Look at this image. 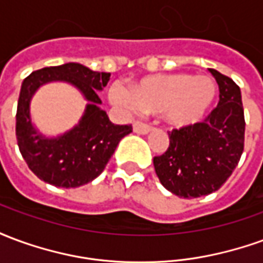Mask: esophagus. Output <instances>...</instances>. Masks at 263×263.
<instances>
[{
  "instance_id": "34e87169",
  "label": "esophagus",
  "mask_w": 263,
  "mask_h": 263,
  "mask_svg": "<svg viewBox=\"0 0 263 263\" xmlns=\"http://www.w3.org/2000/svg\"><path fill=\"white\" fill-rule=\"evenodd\" d=\"M152 126L148 125V124H142V122H135L134 124V132L137 134H141V135H146L149 132H152Z\"/></svg>"
}]
</instances>
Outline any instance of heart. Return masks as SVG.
Segmentation results:
<instances>
[{
	"label": "heart",
	"instance_id": "obj_1",
	"mask_svg": "<svg viewBox=\"0 0 263 263\" xmlns=\"http://www.w3.org/2000/svg\"><path fill=\"white\" fill-rule=\"evenodd\" d=\"M109 100L124 108L139 107L145 112H162L167 125L184 129L205 118L215 100V84L207 76L155 74L134 83L131 92L114 84Z\"/></svg>",
	"mask_w": 263,
	"mask_h": 263
}]
</instances>
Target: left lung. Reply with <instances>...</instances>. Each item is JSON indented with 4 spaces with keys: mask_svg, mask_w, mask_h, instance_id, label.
Wrapping results in <instances>:
<instances>
[{
    "mask_svg": "<svg viewBox=\"0 0 263 263\" xmlns=\"http://www.w3.org/2000/svg\"><path fill=\"white\" fill-rule=\"evenodd\" d=\"M220 88V103L204 122L169 132L171 145L155 156L162 186L183 198L213 193L227 182L243 151L245 120L241 90L234 81L210 69Z\"/></svg>",
    "mask_w": 263,
    "mask_h": 263,
    "instance_id": "left-lung-1",
    "label": "left lung"
}]
</instances>
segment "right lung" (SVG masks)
<instances>
[{
	"label": "right lung",
	"mask_w": 263,
	"mask_h": 263,
	"mask_svg": "<svg viewBox=\"0 0 263 263\" xmlns=\"http://www.w3.org/2000/svg\"><path fill=\"white\" fill-rule=\"evenodd\" d=\"M109 73L94 71L80 63L43 67L26 77L21 87L16 109V139L22 158L41 180L56 187H80L101 175L131 125H115L104 111L98 91L107 86ZM67 82L87 101L76 125L58 137H46L30 117L34 92L49 82Z\"/></svg>",
	"instance_id": "right-lung-1"
}]
</instances>
